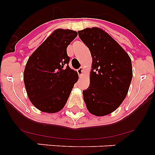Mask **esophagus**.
<instances>
[{"label": "esophagus", "mask_w": 155, "mask_h": 155, "mask_svg": "<svg viewBox=\"0 0 155 155\" xmlns=\"http://www.w3.org/2000/svg\"><path fill=\"white\" fill-rule=\"evenodd\" d=\"M83 72H84V68H82V67H81L79 69H78V74L80 75V76H81Z\"/></svg>", "instance_id": "esophagus-1"}]
</instances>
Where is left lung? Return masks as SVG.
I'll use <instances>...</instances> for the list:
<instances>
[{
    "label": "left lung",
    "instance_id": "obj_1",
    "mask_svg": "<svg viewBox=\"0 0 155 155\" xmlns=\"http://www.w3.org/2000/svg\"><path fill=\"white\" fill-rule=\"evenodd\" d=\"M92 56L90 84L83 91L87 110L94 116L113 113L121 105L132 81V63L116 41L101 28L78 31Z\"/></svg>",
    "mask_w": 155,
    "mask_h": 155
}]
</instances>
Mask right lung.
I'll return each instance as SVG.
<instances>
[{
    "instance_id": "obj_1",
    "label": "right lung",
    "mask_w": 155,
    "mask_h": 155,
    "mask_svg": "<svg viewBox=\"0 0 155 155\" xmlns=\"http://www.w3.org/2000/svg\"><path fill=\"white\" fill-rule=\"evenodd\" d=\"M78 35L70 29L55 30L28 58L24 83L31 103L45 113L61 110L78 74L69 67L67 48Z\"/></svg>"
}]
</instances>
